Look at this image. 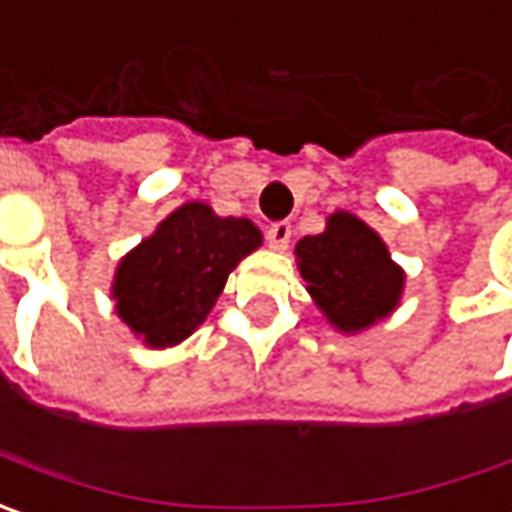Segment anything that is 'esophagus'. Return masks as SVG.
<instances>
[{
  "label": "esophagus",
  "mask_w": 512,
  "mask_h": 512,
  "mask_svg": "<svg viewBox=\"0 0 512 512\" xmlns=\"http://www.w3.org/2000/svg\"><path fill=\"white\" fill-rule=\"evenodd\" d=\"M287 242H290V222H276V225L267 227V245L273 250H287Z\"/></svg>",
  "instance_id": "1"
}]
</instances>
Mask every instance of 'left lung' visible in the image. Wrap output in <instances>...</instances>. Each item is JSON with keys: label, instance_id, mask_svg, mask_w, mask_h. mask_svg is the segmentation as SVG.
Listing matches in <instances>:
<instances>
[{"label": "left lung", "instance_id": "left-lung-1", "mask_svg": "<svg viewBox=\"0 0 512 512\" xmlns=\"http://www.w3.org/2000/svg\"><path fill=\"white\" fill-rule=\"evenodd\" d=\"M296 267L327 325L356 336L402 305L404 270L384 239L356 213L336 210L325 230L296 245Z\"/></svg>", "mask_w": 512, "mask_h": 512}]
</instances>
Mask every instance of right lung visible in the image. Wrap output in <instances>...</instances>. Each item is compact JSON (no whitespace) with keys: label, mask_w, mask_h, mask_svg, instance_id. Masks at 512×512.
<instances>
[{"label":"right lung","mask_w":512,"mask_h":512,"mask_svg":"<svg viewBox=\"0 0 512 512\" xmlns=\"http://www.w3.org/2000/svg\"><path fill=\"white\" fill-rule=\"evenodd\" d=\"M259 247L262 230L250 219L216 216L207 202H185L119 259L110 299L150 350L176 347L205 322L230 270Z\"/></svg>","instance_id":"right-lung-1"}]
</instances>
